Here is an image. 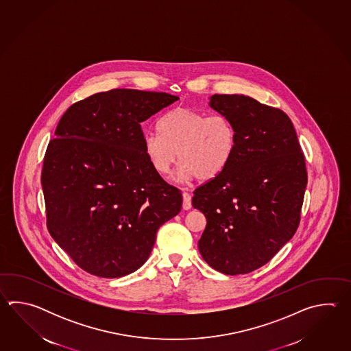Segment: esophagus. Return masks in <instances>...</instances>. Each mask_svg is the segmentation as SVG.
I'll return each instance as SVG.
<instances>
[{
    "instance_id": "obj_1",
    "label": "esophagus",
    "mask_w": 351,
    "mask_h": 351,
    "mask_svg": "<svg viewBox=\"0 0 351 351\" xmlns=\"http://www.w3.org/2000/svg\"><path fill=\"white\" fill-rule=\"evenodd\" d=\"M192 208V197H191V194L186 193V192H183V209Z\"/></svg>"
}]
</instances>
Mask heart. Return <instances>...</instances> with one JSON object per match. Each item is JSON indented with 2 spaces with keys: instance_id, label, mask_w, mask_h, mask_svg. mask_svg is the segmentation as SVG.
Here are the masks:
<instances>
[{
  "instance_id": "obj_1",
  "label": "heart",
  "mask_w": 351,
  "mask_h": 351,
  "mask_svg": "<svg viewBox=\"0 0 351 351\" xmlns=\"http://www.w3.org/2000/svg\"><path fill=\"white\" fill-rule=\"evenodd\" d=\"M237 133L231 120L189 108H176L158 121V133L144 136L143 147L156 172L167 176L177 162L178 179L212 180L221 176L234 157Z\"/></svg>"
}]
</instances>
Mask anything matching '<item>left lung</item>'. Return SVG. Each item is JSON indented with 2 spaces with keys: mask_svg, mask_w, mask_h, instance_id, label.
Returning <instances> with one entry per match:
<instances>
[{
  "mask_svg": "<svg viewBox=\"0 0 351 351\" xmlns=\"http://www.w3.org/2000/svg\"><path fill=\"white\" fill-rule=\"evenodd\" d=\"M209 106L231 120L237 145L227 169L194 191L192 204L207 218L198 248L212 269L248 274L267 263L298 230L305 158L282 110L237 94H215Z\"/></svg>",
  "mask_w": 351,
  "mask_h": 351,
  "instance_id": "left-lung-1",
  "label": "left lung"
}]
</instances>
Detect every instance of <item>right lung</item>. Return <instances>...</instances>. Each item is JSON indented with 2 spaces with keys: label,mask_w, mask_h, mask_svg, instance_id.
Returning <instances> with one entry per match:
<instances>
[{
  "label": "right lung",
  "mask_w": 351,
  "mask_h": 351,
  "mask_svg": "<svg viewBox=\"0 0 351 351\" xmlns=\"http://www.w3.org/2000/svg\"><path fill=\"white\" fill-rule=\"evenodd\" d=\"M178 99L109 90L75 103L60 119L41 173L47 228L91 275L117 278L142 267L158 228L180 212L182 193L150 165L141 128Z\"/></svg>",
  "instance_id": "add662e5"
}]
</instances>
